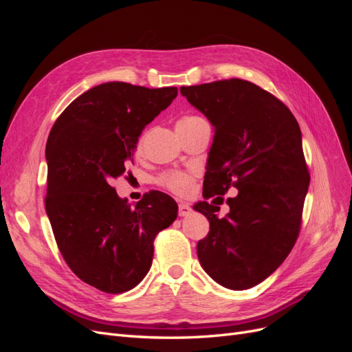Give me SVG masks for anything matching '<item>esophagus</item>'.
I'll list each match as a JSON object with an SVG mask.
<instances>
[{
	"label": "esophagus",
	"instance_id": "1",
	"mask_svg": "<svg viewBox=\"0 0 352 352\" xmlns=\"http://www.w3.org/2000/svg\"><path fill=\"white\" fill-rule=\"evenodd\" d=\"M190 211H192V208H190V206L188 204V202H180V204H179V216L180 217L188 216Z\"/></svg>",
	"mask_w": 352,
	"mask_h": 352
}]
</instances>
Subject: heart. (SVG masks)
Masks as SVG:
<instances>
[{
	"label": "heart",
	"instance_id": "b5f03b06",
	"mask_svg": "<svg viewBox=\"0 0 352 352\" xmlns=\"http://www.w3.org/2000/svg\"><path fill=\"white\" fill-rule=\"evenodd\" d=\"M206 120L199 116L195 114H186L182 116L176 122V129H186V127H192L199 123H204ZM144 148V136H140L136 141L135 150L140 154ZM157 184L160 186L166 188L170 192L176 195H186L194 184V175L186 172H179V170H170V172H164L157 177Z\"/></svg>",
	"mask_w": 352,
	"mask_h": 352
}]
</instances>
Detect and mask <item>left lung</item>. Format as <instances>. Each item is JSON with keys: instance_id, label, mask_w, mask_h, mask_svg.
<instances>
[{"instance_id": "8db88e82", "label": "left lung", "mask_w": 352, "mask_h": 352, "mask_svg": "<svg viewBox=\"0 0 352 352\" xmlns=\"http://www.w3.org/2000/svg\"><path fill=\"white\" fill-rule=\"evenodd\" d=\"M180 92L214 127L202 195L238 189L221 219L217 206H194L210 221L208 235L197 245L199 263L219 285L250 289L279 267L300 233L310 185L300 124L280 100L248 80H217Z\"/></svg>"}]
</instances>
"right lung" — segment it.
<instances>
[{"label":"right lung","instance_id":"1","mask_svg":"<svg viewBox=\"0 0 352 352\" xmlns=\"http://www.w3.org/2000/svg\"><path fill=\"white\" fill-rule=\"evenodd\" d=\"M177 88L107 82L83 92L50 132L45 210L63 258L107 294L131 291L150 272L154 239L177 217L176 201L150 190L135 207L110 185L133 163L138 138Z\"/></svg>","mask_w":352,"mask_h":352}]
</instances>
